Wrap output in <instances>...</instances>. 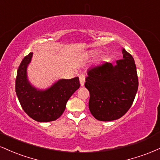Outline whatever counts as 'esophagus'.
Masks as SVG:
<instances>
[{"mask_svg": "<svg viewBox=\"0 0 160 160\" xmlns=\"http://www.w3.org/2000/svg\"><path fill=\"white\" fill-rule=\"evenodd\" d=\"M79 78H80V85H81V86H82L84 85V82H85V75L80 74V77H79Z\"/></svg>", "mask_w": 160, "mask_h": 160, "instance_id": "34e87169", "label": "esophagus"}]
</instances>
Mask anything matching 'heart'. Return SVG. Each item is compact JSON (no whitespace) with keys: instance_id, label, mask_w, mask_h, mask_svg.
Wrapping results in <instances>:
<instances>
[{"instance_id":"heart-1","label":"heart","mask_w":160,"mask_h":160,"mask_svg":"<svg viewBox=\"0 0 160 160\" xmlns=\"http://www.w3.org/2000/svg\"><path fill=\"white\" fill-rule=\"evenodd\" d=\"M95 54H97V52H95Z\"/></svg>"}]
</instances>
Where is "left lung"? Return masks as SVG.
Here are the masks:
<instances>
[{
    "label": "left lung",
    "mask_w": 160,
    "mask_h": 160,
    "mask_svg": "<svg viewBox=\"0 0 160 160\" xmlns=\"http://www.w3.org/2000/svg\"><path fill=\"white\" fill-rule=\"evenodd\" d=\"M122 54L117 65L106 62L88 71L85 86L90 94L89 111L98 120L120 119L135 98L138 88L136 66L132 55L124 49Z\"/></svg>",
    "instance_id": "obj_1"
}]
</instances>
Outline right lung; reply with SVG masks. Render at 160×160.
<instances>
[{"label":"right lung","mask_w":160,"mask_h":160,"mask_svg":"<svg viewBox=\"0 0 160 160\" xmlns=\"http://www.w3.org/2000/svg\"><path fill=\"white\" fill-rule=\"evenodd\" d=\"M30 52L20 64L16 78V92L24 111L38 122H50L61 117L70 97L80 84L79 78L60 80L46 91L37 90L27 80L26 68L32 60Z\"/></svg>","instance_id":"right-lung-1"}]
</instances>
